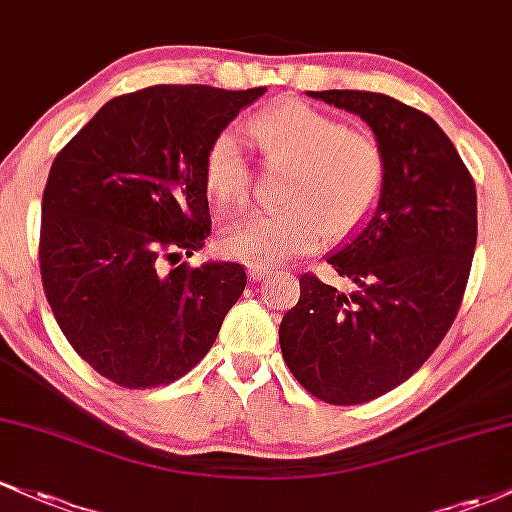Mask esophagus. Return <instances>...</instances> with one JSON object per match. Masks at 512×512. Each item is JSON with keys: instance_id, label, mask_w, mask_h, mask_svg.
Here are the masks:
<instances>
[{"instance_id": "esophagus-1", "label": "esophagus", "mask_w": 512, "mask_h": 512, "mask_svg": "<svg viewBox=\"0 0 512 512\" xmlns=\"http://www.w3.org/2000/svg\"><path fill=\"white\" fill-rule=\"evenodd\" d=\"M269 274H272V269H269V267H262V265L247 267V277H250L252 282H265Z\"/></svg>"}]
</instances>
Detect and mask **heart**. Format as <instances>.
I'll return each mask as SVG.
<instances>
[{"instance_id":"obj_1","label":"heart","mask_w":512,"mask_h":512,"mask_svg":"<svg viewBox=\"0 0 512 512\" xmlns=\"http://www.w3.org/2000/svg\"><path fill=\"white\" fill-rule=\"evenodd\" d=\"M247 131L272 160L294 162L284 189L286 206L247 213L221 233V250L245 265L274 267L316 250L328 233L345 238L369 218L386 184V155L372 133L347 128L301 99L267 106ZM204 184L213 206L238 209L252 172L240 140L218 133L204 155Z\"/></svg>"}]
</instances>
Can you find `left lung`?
Instances as JSON below:
<instances>
[{
	"instance_id": "1",
	"label": "left lung",
	"mask_w": 512,
	"mask_h": 512,
	"mask_svg": "<svg viewBox=\"0 0 512 512\" xmlns=\"http://www.w3.org/2000/svg\"><path fill=\"white\" fill-rule=\"evenodd\" d=\"M308 94L369 123L386 155V184L367 221L328 257L355 289L301 274L279 345L308 393L359 406L411 379L452 328L474 260L476 187L423 111L357 89Z\"/></svg>"
}]
</instances>
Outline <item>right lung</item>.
<instances>
[{"instance_id":"1","label":"right lung","mask_w":512,"mask_h":512,"mask_svg":"<svg viewBox=\"0 0 512 512\" xmlns=\"http://www.w3.org/2000/svg\"><path fill=\"white\" fill-rule=\"evenodd\" d=\"M267 89L155 84L111 99L55 155L38 265L60 330L94 372L155 389L211 350L247 274L179 265L211 235L204 155Z\"/></svg>"}]
</instances>
